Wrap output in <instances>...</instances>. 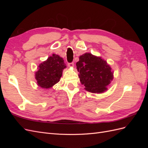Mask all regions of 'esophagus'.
I'll use <instances>...</instances> for the list:
<instances>
[{
	"label": "esophagus",
	"mask_w": 148,
	"mask_h": 148,
	"mask_svg": "<svg viewBox=\"0 0 148 148\" xmlns=\"http://www.w3.org/2000/svg\"><path fill=\"white\" fill-rule=\"evenodd\" d=\"M68 65H69V67H73L74 66V64L73 63V62H71V63L68 64Z\"/></svg>",
	"instance_id": "obj_1"
}]
</instances>
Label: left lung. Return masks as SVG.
I'll return each instance as SVG.
<instances>
[{
	"instance_id": "left-lung-1",
	"label": "left lung",
	"mask_w": 148,
	"mask_h": 148,
	"mask_svg": "<svg viewBox=\"0 0 148 148\" xmlns=\"http://www.w3.org/2000/svg\"><path fill=\"white\" fill-rule=\"evenodd\" d=\"M80 82L86 91L102 93L114 78L113 71L107 62L90 53H84L76 64Z\"/></svg>"
}]
</instances>
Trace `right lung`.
<instances>
[{"instance_id":"add662e5","label":"right lung","mask_w":148,"mask_h":148,"mask_svg":"<svg viewBox=\"0 0 148 148\" xmlns=\"http://www.w3.org/2000/svg\"><path fill=\"white\" fill-rule=\"evenodd\" d=\"M65 68L64 59L59 56L52 54L38 66V70L35 73L38 85L42 88H52L60 81Z\"/></svg>"}]
</instances>
